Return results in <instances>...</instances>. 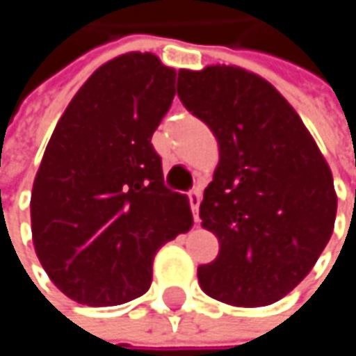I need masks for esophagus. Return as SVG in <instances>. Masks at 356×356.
Returning <instances> with one entry per match:
<instances>
[{"mask_svg": "<svg viewBox=\"0 0 356 356\" xmlns=\"http://www.w3.org/2000/svg\"><path fill=\"white\" fill-rule=\"evenodd\" d=\"M189 197V206H191V212H193V218L197 220V212H200V202H202V189H191L187 193Z\"/></svg>", "mask_w": 356, "mask_h": 356, "instance_id": "1", "label": "esophagus"}]
</instances>
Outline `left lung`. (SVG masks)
Masks as SVG:
<instances>
[{
  "label": "left lung",
  "mask_w": 356,
  "mask_h": 356,
  "mask_svg": "<svg viewBox=\"0 0 356 356\" xmlns=\"http://www.w3.org/2000/svg\"><path fill=\"white\" fill-rule=\"evenodd\" d=\"M177 95L220 148L200 204L220 251L197 268L200 286L229 305H270L312 272L332 237V171L297 111L243 67L181 70Z\"/></svg>",
  "instance_id": "obj_1"
}]
</instances>
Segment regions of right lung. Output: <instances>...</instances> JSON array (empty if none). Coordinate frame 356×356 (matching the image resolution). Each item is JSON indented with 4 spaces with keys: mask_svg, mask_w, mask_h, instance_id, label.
Here are the masks:
<instances>
[{
    "mask_svg": "<svg viewBox=\"0 0 356 356\" xmlns=\"http://www.w3.org/2000/svg\"><path fill=\"white\" fill-rule=\"evenodd\" d=\"M175 76L152 53L111 59L76 92L47 144L31 197L33 243L76 303L108 307L144 295L156 251L193 225L187 195L165 187L150 144Z\"/></svg>",
    "mask_w": 356,
    "mask_h": 356,
    "instance_id": "obj_1",
    "label": "right lung"
}]
</instances>
